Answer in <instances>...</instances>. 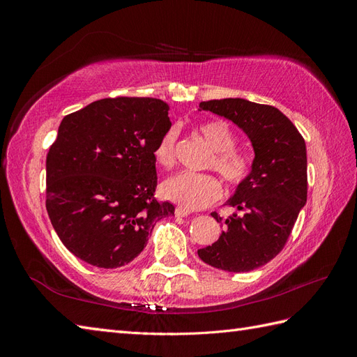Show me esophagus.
I'll list each match as a JSON object with an SVG mask.
<instances>
[{"instance_id": "1", "label": "esophagus", "mask_w": 357, "mask_h": 357, "mask_svg": "<svg viewBox=\"0 0 357 357\" xmlns=\"http://www.w3.org/2000/svg\"><path fill=\"white\" fill-rule=\"evenodd\" d=\"M189 214H190V211L186 210V208H183V207H177L176 208V215H177V218H188Z\"/></svg>"}]
</instances>
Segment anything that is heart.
I'll return each instance as SVG.
<instances>
[{"label": "heart", "mask_w": 357, "mask_h": 357, "mask_svg": "<svg viewBox=\"0 0 357 357\" xmlns=\"http://www.w3.org/2000/svg\"><path fill=\"white\" fill-rule=\"evenodd\" d=\"M201 137L213 150L208 165L231 185H240L252 174L253 159L245 150L235 147L236 137L225 121H208L197 126ZM177 131L168 129L155 147V160L160 167L171 168L176 164ZM162 195L188 210L208 207L222 197L220 181L211 174L181 171L162 183Z\"/></svg>", "instance_id": "b5f03b06"}]
</instances>
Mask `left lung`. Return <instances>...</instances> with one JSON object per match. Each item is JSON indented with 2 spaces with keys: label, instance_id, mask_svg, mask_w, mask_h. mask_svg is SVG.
Wrapping results in <instances>:
<instances>
[{
  "label": "left lung",
  "instance_id": "left-lung-1",
  "mask_svg": "<svg viewBox=\"0 0 357 357\" xmlns=\"http://www.w3.org/2000/svg\"><path fill=\"white\" fill-rule=\"evenodd\" d=\"M201 110L229 119L250 138L252 174L236 188L228 205L244 211L222 220L219 240L199 248L201 261L229 273H247L268 264L287 243L307 202V149L296 126L273 105L243 98L211 100Z\"/></svg>",
  "mask_w": 357,
  "mask_h": 357
}]
</instances>
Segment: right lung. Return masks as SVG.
<instances>
[{
	"label": "right lung",
	"mask_w": 357,
	"mask_h": 357,
	"mask_svg": "<svg viewBox=\"0 0 357 357\" xmlns=\"http://www.w3.org/2000/svg\"><path fill=\"white\" fill-rule=\"evenodd\" d=\"M156 98L98 100L62 119L46 159V208L82 261L113 269L143 252L174 205L155 199V147L171 128Z\"/></svg>",
	"instance_id": "right-lung-1"
}]
</instances>
